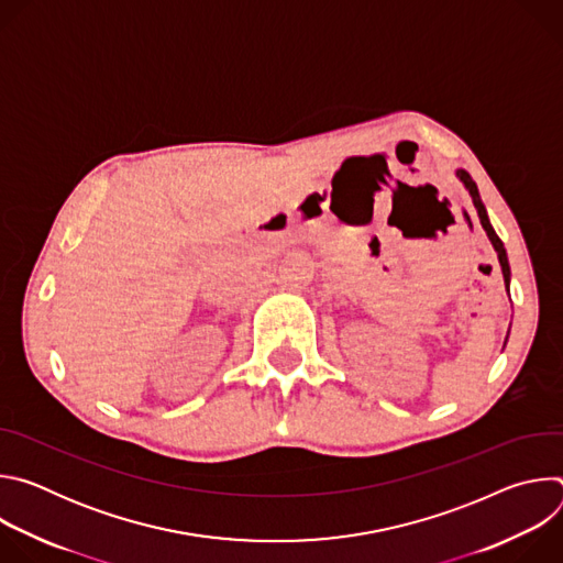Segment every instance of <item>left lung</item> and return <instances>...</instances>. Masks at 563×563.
I'll return each instance as SVG.
<instances>
[{"instance_id": "8db88e82", "label": "left lung", "mask_w": 563, "mask_h": 563, "mask_svg": "<svg viewBox=\"0 0 563 563\" xmlns=\"http://www.w3.org/2000/svg\"><path fill=\"white\" fill-rule=\"evenodd\" d=\"M456 178L465 185V189H467V191H470V196H472V202H474V209H476V213H478L481 227L486 229V233H488V238H490V243H493V247H495V252H497V256H499V263H501V272H504L506 287H510V265H508V254H506L504 243H501L499 235L495 233V229H493V224H490V220H488V213H486L484 202H481V196H478L476 183H474V180L470 178V174H467V172H463V169H459V172H456ZM506 341H508V339H506Z\"/></svg>"}]
</instances>
